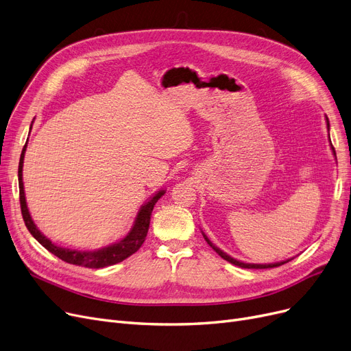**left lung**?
I'll use <instances>...</instances> for the list:
<instances>
[{
	"instance_id": "obj_1",
	"label": "left lung",
	"mask_w": 351,
	"mask_h": 351,
	"mask_svg": "<svg viewBox=\"0 0 351 351\" xmlns=\"http://www.w3.org/2000/svg\"><path fill=\"white\" fill-rule=\"evenodd\" d=\"M327 128L330 129V123H328V119H327ZM332 150H334V147H332ZM334 155H336V152H334ZM202 235H204V238H205V241L209 243V247L215 251L221 258H223L225 261H228V263H231V264H234V265H237V267H241V268H255V269H263V268H274V267H280V265H282V264H285V263H288V261H291V260H287V261H280V263H274V264H247V263H242V261H238V260H235V258H232V256H230L228 254H225L222 250H219L218 247H215L213 245V243L208 239V237L202 232Z\"/></svg>"
}]
</instances>
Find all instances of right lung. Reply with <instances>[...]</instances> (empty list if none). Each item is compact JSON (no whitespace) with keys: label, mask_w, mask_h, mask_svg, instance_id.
Here are the masks:
<instances>
[{"label":"right lung","mask_w":351,"mask_h":351,"mask_svg":"<svg viewBox=\"0 0 351 351\" xmlns=\"http://www.w3.org/2000/svg\"><path fill=\"white\" fill-rule=\"evenodd\" d=\"M29 129H32V128H29ZM25 149H27V143L23 147L20 165H19V185H20L21 213H23V219L25 222L27 230L41 243V245L45 250L50 251L56 256H58L60 260H63V261H66L69 264H73V265H80V267H86V268H104V267H109V265H114L117 263H121L123 260H126L128 256H130L132 254H134L142 247V243L145 242V238H146L147 231H149L152 210H154L155 204L165 195V191H158L145 205H142V208L138 212V215H136L134 223L132 226V230L129 231V234L125 238H121L120 241L112 243V245H108V247L100 248V250H95V251H77V250L58 247V245H56V243H53L44 234L40 232V230L36 226L32 215H29V210L27 208L24 184H23V163H24Z\"/></svg>","instance_id":"right-lung-1"}]
</instances>
